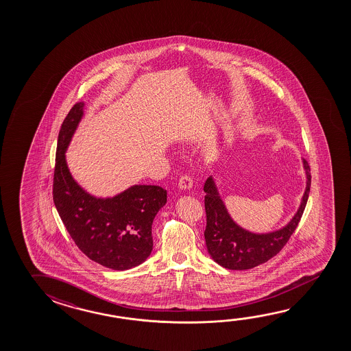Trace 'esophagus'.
Wrapping results in <instances>:
<instances>
[{"instance_id": "34e87169", "label": "esophagus", "mask_w": 351, "mask_h": 351, "mask_svg": "<svg viewBox=\"0 0 351 351\" xmlns=\"http://www.w3.org/2000/svg\"><path fill=\"white\" fill-rule=\"evenodd\" d=\"M192 186H193V181H192V178H191L190 176H187V175H184L182 178L178 180V187H180L181 190H191Z\"/></svg>"}]
</instances>
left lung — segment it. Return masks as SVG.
Instances as JSON below:
<instances>
[{
	"label": "left lung",
	"instance_id": "1",
	"mask_svg": "<svg viewBox=\"0 0 351 351\" xmlns=\"http://www.w3.org/2000/svg\"><path fill=\"white\" fill-rule=\"evenodd\" d=\"M302 164L306 173V189L298 212L282 229L265 234H256L236 224L219 195L214 178H207L203 189L206 192L204 207L207 214L204 239L208 253L219 265L231 270L251 269L280 252L298 228L308 199L310 165L304 159Z\"/></svg>",
	"mask_w": 351,
	"mask_h": 351
}]
</instances>
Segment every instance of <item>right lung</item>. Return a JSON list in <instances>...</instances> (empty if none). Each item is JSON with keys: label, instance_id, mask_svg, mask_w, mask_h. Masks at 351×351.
I'll return each mask as SVG.
<instances>
[{"label": "right lung", "instance_id": "right-lung-1", "mask_svg": "<svg viewBox=\"0 0 351 351\" xmlns=\"http://www.w3.org/2000/svg\"><path fill=\"white\" fill-rule=\"evenodd\" d=\"M83 114L84 103L75 104L58 133L53 203L72 240L88 258L110 269H131L152 253V224L167 203V190L134 184L109 198H97L83 190L69 173L64 156Z\"/></svg>", "mask_w": 351, "mask_h": 351}]
</instances>
